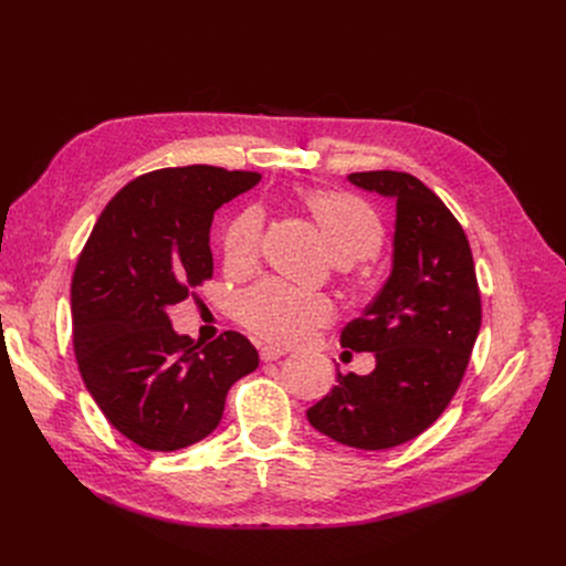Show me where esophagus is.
Masks as SVG:
<instances>
[{"mask_svg":"<svg viewBox=\"0 0 566 566\" xmlns=\"http://www.w3.org/2000/svg\"><path fill=\"white\" fill-rule=\"evenodd\" d=\"M259 355H261L263 363H275V360H280L282 355H284V348H280V346H261Z\"/></svg>","mask_w":566,"mask_h":566,"instance_id":"obj_1","label":"esophagus"}]
</instances>
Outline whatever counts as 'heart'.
I'll return each instance as SVG.
<instances>
[{
  "mask_svg": "<svg viewBox=\"0 0 566 566\" xmlns=\"http://www.w3.org/2000/svg\"><path fill=\"white\" fill-rule=\"evenodd\" d=\"M303 203L318 224L325 243L339 263L376 254L385 229L380 216L365 199L342 190H307ZM263 213L256 206L238 213L224 229V259L235 271L254 265L261 245ZM238 318L248 331L275 344H298L318 325L328 323L333 305L316 293L293 289L280 280H263L238 298Z\"/></svg>",
  "mask_w": 566,
  "mask_h": 566,
  "instance_id": "heart-1",
  "label": "heart"
}]
</instances>
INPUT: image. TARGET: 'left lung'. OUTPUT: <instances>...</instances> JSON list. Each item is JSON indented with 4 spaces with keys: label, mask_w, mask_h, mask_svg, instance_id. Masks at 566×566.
Wrapping results in <instances>:
<instances>
[{
    "label": "left lung",
    "mask_w": 566,
    "mask_h": 566,
    "mask_svg": "<svg viewBox=\"0 0 566 566\" xmlns=\"http://www.w3.org/2000/svg\"><path fill=\"white\" fill-rule=\"evenodd\" d=\"M348 181L397 201L392 271L339 339L374 353V371H337L307 420L348 448L390 450L427 431L459 390L482 325L480 289L461 224L420 178L382 169Z\"/></svg>",
    "instance_id": "8db88e82"
}]
</instances>
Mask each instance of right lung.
Returning <instances> with one entry per match:
<instances>
[{
  "label": "right lung",
  "mask_w": 566,
  "mask_h": 566,
  "mask_svg": "<svg viewBox=\"0 0 566 566\" xmlns=\"http://www.w3.org/2000/svg\"><path fill=\"white\" fill-rule=\"evenodd\" d=\"M261 181L211 165L144 174L105 206L71 284L73 348L82 380L109 424L151 452L211 433L231 385L259 353L227 331L199 346L167 310L213 275V213Z\"/></svg>",
  "instance_id": "obj_1"
}]
</instances>
